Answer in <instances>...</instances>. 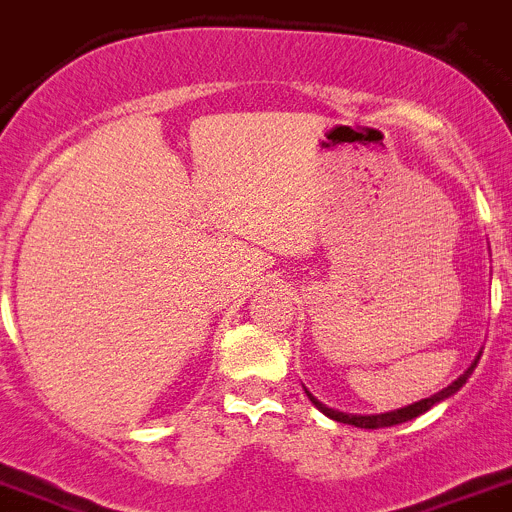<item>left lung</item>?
Returning a JSON list of instances; mask_svg holds the SVG:
<instances>
[{
	"label": "left lung",
	"instance_id": "8db88e82",
	"mask_svg": "<svg viewBox=\"0 0 512 512\" xmlns=\"http://www.w3.org/2000/svg\"><path fill=\"white\" fill-rule=\"evenodd\" d=\"M478 360H480V352H478V357H475V360L470 362V367H468V370H465L463 375L458 377V380H455V382H450L448 388H443V390H440V393L430 395V398H425V400H418V403H413V405H405V408H400V410H390V413H377V415L340 413V410H335V408H327V405H322L320 400H317L315 395H312L310 390L305 388V385H302V388H305V393H307V398H310V403L315 405V408L320 410L322 415H327V418H330V420H337V423H345V425H355V428H365V430H377V428H393V425L408 423V420H413V418H418V415L428 413V410L433 408V405H438V403H443V400L453 398V395L458 393L460 388H463L465 382H468V377L473 375V370H475V367H478Z\"/></svg>",
	"mask_w": 512,
	"mask_h": 512
}]
</instances>
